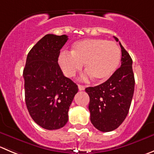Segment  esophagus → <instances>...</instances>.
Wrapping results in <instances>:
<instances>
[{"label":"esophagus","mask_w":154,"mask_h":154,"mask_svg":"<svg viewBox=\"0 0 154 154\" xmlns=\"http://www.w3.org/2000/svg\"><path fill=\"white\" fill-rule=\"evenodd\" d=\"M78 88L79 91H84L85 88V87L84 85H78Z\"/></svg>","instance_id":"1"}]
</instances>
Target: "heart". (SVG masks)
<instances>
[{"label": "heart", "instance_id": "heart-1", "mask_svg": "<svg viewBox=\"0 0 154 154\" xmlns=\"http://www.w3.org/2000/svg\"><path fill=\"white\" fill-rule=\"evenodd\" d=\"M121 60V51L117 44L102 38H90L75 42L70 54H60L58 63L67 77H73L82 68L88 72L85 78L92 76L102 82L115 72Z\"/></svg>", "mask_w": 154, "mask_h": 154}]
</instances>
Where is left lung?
Segmentation results:
<instances>
[{
  "label": "left lung",
  "instance_id": "1",
  "mask_svg": "<svg viewBox=\"0 0 154 154\" xmlns=\"http://www.w3.org/2000/svg\"><path fill=\"white\" fill-rule=\"evenodd\" d=\"M116 42L119 39L114 37ZM121 66L105 82L85 88L89 95L91 122L100 131L115 130L123 122L129 111L134 90L132 60L119 42Z\"/></svg>",
  "mask_w": 154,
  "mask_h": 154
}]
</instances>
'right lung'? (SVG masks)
Returning <instances> with one entry per match:
<instances>
[{"instance_id":"right-lung-1","label":"right lung","mask_w":154,"mask_h":154,"mask_svg":"<svg viewBox=\"0 0 154 154\" xmlns=\"http://www.w3.org/2000/svg\"><path fill=\"white\" fill-rule=\"evenodd\" d=\"M68 36L48 34L28 54L23 69L25 99L31 117L48 130L62 128L78 86L64 76L59 64L60 49Z\"/></svg>"}]
</instances>
